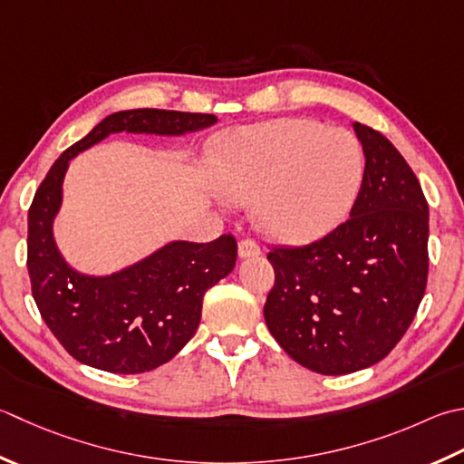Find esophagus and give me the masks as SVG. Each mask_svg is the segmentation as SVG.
<instances>
[{"label":"esophagus","instance_id":"esophagus-1","mask_svg":"<svg viewBox=\"0 0 464 464\" xmlns=\"http://www.w3.org/2000/svg\"><path fill=\"white\" fill-rule=\"evenodd\" d=\"M261 253L259 243L256 239H241L239 241V257L247 259V257H257Z\"/></svg>","mask_w":464,"mask_h":464}]
</instances>
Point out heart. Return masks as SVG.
<instances>
[{
	"instance_id": "1",
	"label": "heart",
	"mask_w": 464,
	"mask_h": 464,
	"mask_svg": "<svg viewBox=\"0 0 464 464\" xmlns=\"http://www.w3.org/2000/svg\"><path fill=\"white\" fill-rule=\"evenodd\" d=\"M364 150L356 136L305 118L245 126L217 154V187L233 203H256L261 229L304 243L334 229L356 203Z\"/></svg>"
}]
</instances>
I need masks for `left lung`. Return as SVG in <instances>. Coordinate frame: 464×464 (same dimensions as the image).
Listing matches in <instances>:
<instances>
[{"mask_svg": "<svg viewBox=\"0 0 464 464\" xmlns=\"http://www.w3.org/2000/svg\"><path fill=\"white\" fill-rule=\"evenodd\" d=\"M366 157L350 219L302 247H274L263 315L297 364L340 376L386 358L416 315L429 277V203L384 134L353 122Z\"/></svg>", "mask_w": 464, "mask_h": 464, "instance_id": "obj_1", "label": "left lung"}]
</instances>
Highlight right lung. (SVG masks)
Masks as SVG:
<instances>
[{
  "label": "right lung",
  "mask_w": 464,
  "mask_h": 464,
  "mask_svg": "<svg viewBox=\"0 0 464 464\" xmlns=\"http://www.w3.org/2000/svg\"><path fill=\"white\" fill-rule=\"evenodd\" d=\"M215 114L136 108L106 116L53 162L27 213V271L44 322L72 358L112 374H140L165 364L193 338L208 287L237 261V241H172L118 274L94 277L72 269L56 247L52 223L62 205L68 162L114 132L203 130Z\"/></svg>",
  "instance_id": "right-lung-1"
}]
</instances>
